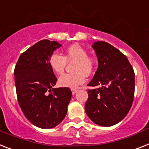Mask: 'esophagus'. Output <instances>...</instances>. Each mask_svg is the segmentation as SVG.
Returning a JSON list of instances; mask_svg holds the SVG:
<instances>
[{
  "label": "esophagus",
  "mask_w": 149,
  "mask_h": 149,
  "mask_svg": "<svg viewBox=\"0 0 149 149\" xmlns=\"http://www.w3.org/2000/svg\"><path fill=\"white\" fill-rule=\"evenodd\" d=\"M71 91H72V93L73 94V95H74V94L76 93H77V89H71Z\"/></svg>",
  "instance_id": "34e87169"
}]
</instances>
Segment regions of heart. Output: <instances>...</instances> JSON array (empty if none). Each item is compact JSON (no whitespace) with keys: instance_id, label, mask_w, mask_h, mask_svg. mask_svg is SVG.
I'll return each mask as SVG.
<instances>
[{"instance_id":"1","label":"heart","mask_w":149,"mask_h":149,"mask_svg":"<svg viewBox=\"0 0 149 149\" xmlns=\"http://www.w3.org/2000/svg\"><path fill=\"white\" fill-rule=\"evenodd\" d=\"M66 61H75L72 73H65L60 77L58 83L60 86L68 88H76L86 80V75L91 74L93 70V60L88 57V53L83 47L74 44L64 51L63 56L54 53L49 58L50 68L56 74H61L66 67Z\"/></svg>"}]
</instances>
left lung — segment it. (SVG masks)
Listing matches in <instances>:
<instances>
[{
    "label": "left lung",
    "mask_w": 149,
    "mask_h": 149,
    "mask_svg": "<svg viewBox=\"0 0 149 149\" xmlns=\"http://www.w3.org/2000/svg\"><path fill=\"white\" fill-rule=\"evenodd\" d=\"M93 48L98 66L89 86L86 113L100 126H112L126 116L133 102L135 72L124 54L109 43L96 41Z\"/></svg>",
    "instance_id": "left-lung-1"
}]
</instances>
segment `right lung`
I'll return each instance as SVG.
<instances>
[{
	"mask_svg": "<svg viewBox=\"0 0 149 149\" xmlns=\"http://www.w3.org/2000/svg\"><path fill=\"white\" fill-rule=\"evenodd\" d=\"M61 46L42 40L20 55L14 69L20 109L33 125L41 129L54 128L63 120L72 96L70 88H54L57 79L49 58Z\"/></svg>",
	"mask_w": 149,
	"mask_h": 149,
	"instance_id": "add662e5",
	"label": "right lung"
}]
</instances>
